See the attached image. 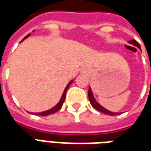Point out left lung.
Listing matches in <instances>:
<instances>
[{"label":"left lung","mask_w":151,"mask_h":151,"mask_svg":"<svg viewBox=\"0 0 151 151\" xmlns=\"http://www.w3.org/2000/svg\"><path fill=\"white\" fill-rule=\"evenodd\" d=\"M129 43H130V44H132V45L135 46H137L139 49H141L140 44H139L136 40H131V41H129ZM88 98H89L91 105H92L94 108L96 109V110H98V111H100V112L101 113H104V114H107L109 115H118V114H119V113L111 112V111H109V110H107V109L104 108V107H102V106L98 103L97 101L95 100L91 87H89V90H88Z\"/></svg>","instance_id":"8db88e82"}]
</instances>
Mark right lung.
<instances>
[{
	"instance_id": "right-lung-1",
	"label": "right lung",
	"mask_w": 151,
	"mask_h": 151,
	"mask_svg": "<svg viewBox=\"0 0 151 151\" xmlns=\"http://www.w3.org/2000/svg\"><path fill=\"white\" fill-rule=\"evenodd\" d=\"M30 36V33L28 34V35L26 36L25 37H24L21 42H23L24 39H26L27 37H28ZM73 83V81H70L69 83H68L67 86L65 87V91H64V93L62 95V96L60 98V101H59V103H58L57 105H55V106H54L53 108H51L50 109H48V110H46V111H43V112H41V113H32V114H36V115H41V116H46V115H49V114H55V112H57L58 110H60V109L62 107V105L64 104V102H65V96H66V92H67V91H68V87H69V85Z\"/></svg>"
}]
</instances>
